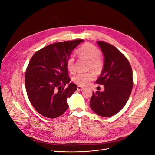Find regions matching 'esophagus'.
Masks as SVG:
<instances>
[{
	"label": "esophagus",
	"instance_id": "esophagus-1",
	"mask_svg": "<svg viewBox=\"0 0 155 155\" xmlns=\"http://www.w3.org/2000/svg\"><path fill=\"white\" fill-rule=\"evenodd\" d=\"M77 89H78V91H83V89H84V88H83V87H81V86H78V87H77Z\"/></svg>",
	"mask_w": 155,
	"mask_h": 155
}]
</instances>
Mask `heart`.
Returning a JSON list of instances; mask_svg holds the SVG:
<instances>
[{"label":"heart","instance_id":"heart-1","mask_svg":"<svg viewBox=\"0 0 155 155\" xmlns=\"http://www.w3.org/2000/svg\"><path fill=\"white\" fill-rule=\"evenodd\" d=\"M76 53L79 58L89 60L88 67L90 68H92L96 71H100L101 70L104 65L103 61L100 58L101 52V50L95 45L91 43L84 44L78 49ZM66 67L68 71L71 74L76 72L74 59L72 57L68 58L67 60ZM94 77L95 75L92 72L80 73L74 76L72 80L78 86L85 87L94 79Z\"/></svg>","mask_w":155,"mask_h":155}]
</instances>
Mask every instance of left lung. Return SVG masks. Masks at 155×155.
Wrapping results in <instances>:
<instances>
[{"label":"left lung","instance_id":"obj_1","mask_svg":"<svg viewBox=\"0 0 155 155\" xmlns=\"http://www.w3.org/2000/svg\"><path fill=\"white\" fill-rule=\"evenodd\" d=\"M105 61L104 68L96 83L104 85V92L92 93V110L102 117L118 113L127 102L133 87L132 68L125 56L114 46L97 41Z\"/></svg>","mask_w":155,"mask_h":155}]
</instances>
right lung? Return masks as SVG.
<instances>
[{"label": "right lung", "instance_id": "right-lung-1", "mask_svg": "<svg viewBox=\"0 0 155 155\" xmlns=\"http://www.w3.org/2000/svg\"><path fill=\"white\" fill-rule=\"evenodd\" d=\"M82 39L55 43L34 54L25 74L28 97L34 109L46 118H55L68 109L67 98L77 90L70 81L66 62Z\"/></svg>", "mask_w": 155, "mask_h": 155}]
</instances>
